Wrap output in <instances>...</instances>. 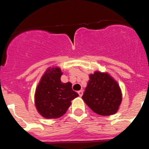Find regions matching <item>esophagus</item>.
Returning <instances> with one entry per match:
<instances>
[{
    "instance_id": "34e87169",
    "label": "esophagus",
    "mask_w": 149,
    "mask_h": 149,
    "mask_svg": "<svg viewBox=\"0 0 149 149\" xmlns=\"http://www.w3.org/2000/svg\"><path fill=\"white\" fill-rule=\"evenodd\" d=\"M78 95H79L80 97H82V95H83V90H80V91L78 92Z\"/></svg>"
}]
</instances>
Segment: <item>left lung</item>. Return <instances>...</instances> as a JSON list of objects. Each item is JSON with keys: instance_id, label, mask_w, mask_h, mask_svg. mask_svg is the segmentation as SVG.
Listing matches in <instances>:
<instances>
[{"instance_id": "8db88e82", "label": "left lung", "mask_w": 149, "mask_h": 149, "mask_svg": "<svg viewBox=\"0 0 149 149\" xmlns=\"http://www.w3.org/2000/svg\"><path fill=\"white\" fill-rule=\"evenodd\" d=\"M82 98L94 112L106 116L117 112L122 94L118 84L108 73L96 71L90 75Z\"/></svg>"}]
</instances>
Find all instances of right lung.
I'll return each mask as SVG.
<instances>
[{"label":"right lung","instance_id":"add662e5","mask_svg":"<svg viewBox=\"0 0 149 149\" xmlns=\"http://www.w3.org/2000/svg\"><path fill=\"white\" fill-rule=\"evenodd\" d=\"M61 69L57 67L47 69L36 90V107L45 118L61 117L69 109L71 101L78 96L72 90L71 83L61 81Z\"/></svg>","mask_w":149,"mask_h":149}]
</instances>
